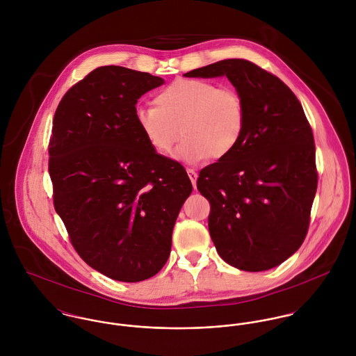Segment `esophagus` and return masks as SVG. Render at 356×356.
I'll use <instances>...</instances> for the list:
<instances>
[{
  "mask_svg": "<svg viewBox=\"0 0 356 356\" xmlns=\"http://www.w3.org/2000/svg\"><path fill=\"white\" fill-rule=\"evenodd\" d=\"M188 171V175H189V178H191V181H192V185H193V188L196 189V181H197V172L193 170V168H188L186 170Z\"/></svg>",
  "mask_w": 356,
  "mask_h": 356,
  "instance_id": "esophagus-1",
  "label": "esophagus"
}]
</instances>
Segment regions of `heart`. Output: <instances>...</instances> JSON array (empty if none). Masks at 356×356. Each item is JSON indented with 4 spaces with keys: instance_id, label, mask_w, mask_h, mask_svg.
I'll return each mask as SVG.
<instances>
[{
    "instance_id": "b5f03b06",
    "label": "heart",
    "mask_w": 356,
    "mask_h": 356,
    "mask_svg": "<svg viewBox=\"0 0 356 356\" xmlns=\"http://www.w3.org/2000/svg\"><path fill=\"white\" fill-rule=\"evenodd\" d=\"M153 102L154 106L136 109V122L157 153L171 152L182 134L177 157L199 164L209 157H227L244 137L247 108L236 89L181 78L160 90Z\"/></svg>"
}]
</instances>
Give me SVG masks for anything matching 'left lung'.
Masks as SVG:
<instances>
[{"label":"left lung","instance_id":"8db88e82","mask_svg":"<svg viewBox=\"0 0 356 356\" xmlns=\"http://www.w3.org/2000/svg\"><path fill=\"white\" fill-rule=\"evenodd\" d=\"M226 75L247 108L238 147L207 165L197 189L209 202L208 229L219 256L244 271L281 264L305 241L318 186L311 126L295 93L244 58L189 71V78Z\"/></svg>","mask_w":356,"mask_h":356}]
</instances>
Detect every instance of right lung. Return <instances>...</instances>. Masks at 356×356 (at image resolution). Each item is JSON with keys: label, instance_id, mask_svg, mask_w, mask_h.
<instances>
[{"label": "right lung", "instance_id": "right-lung-1", "mask_svg": "<svg viewBox=\"0 0 356 356\" xmlns=\"http://www.w3.org/2000/svg\"><path fill=\"white\" fill-rule=\"evenodd\" d=\"M164 81L118 65L93 70L58 104L49 141L53 204L78 254L104 275L157 274L192 182L148 144L136 104Z\"/></svg>", "mask_w": 356, "mask_h": 356}]
</instances>
